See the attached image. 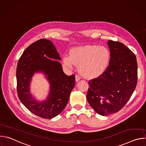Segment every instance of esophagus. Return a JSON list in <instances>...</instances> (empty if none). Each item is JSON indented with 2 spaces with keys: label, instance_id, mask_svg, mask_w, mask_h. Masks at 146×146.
<instances>
[{
  "label": "esophagus",
  "instance_id": "34e87169",
  "mask_svg": "<svg viewBox=\"0 0 146 146\" xmlns=\"http://www.w3.org/2000/svg\"><path fill=\"white\" fill-rule=\"evenodd\" d=\"M75 78H76V82L78 81L81 79L80 76H78V75H77V74H76V75L75 76Z\"/></svg>",
  "mask_w": 146,
  "mask_h": 146
}]
</instances>
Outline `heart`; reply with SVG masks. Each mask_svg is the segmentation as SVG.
Here are the masks:
<instances>
[{
	"instance_id": "heart-1",
	"label": "heart",
	"mask_w": 146,
	"mask_h": 146,
	"mask_svg": "<svg viewBox=\"0 0 146 146\" xmlns=\"http://www.w3.org/2000/svg\"><path fill=\"white\" fill-rule=\"evenodd\" d=\"M110 59V53L106 47L87 45L72 48L70 56L64 57V62L69 68L73 65L78 66V72L83 76L96 78L106 71Z\"/></svg>"
}]
</instances>
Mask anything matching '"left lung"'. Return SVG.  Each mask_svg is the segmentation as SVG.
<instances>
[{"mask_svg": "<svg viewBox=\"0 0 146 146\" xmlns=\"http://www.w3.org/2000/svg\"><path fill=\"white\" fill-rule=\"evenodd\" d=\"M109 65L100 76L90 80L87 99L99 114L108 115L119 111L126 105L137 82L136 55L123 43L108 40Z\"/></svg>", "mask_w": 146, "mask_h": 146, "instance_id": "8db88e82", "label": "left lung"}]
</instances>
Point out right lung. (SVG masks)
I'll use <instances>...</instances> for the list:
<instances>
[{"label":"right lung","instance_id":"add662e5","mask_svg":"<svg viewBox=\"0 0 146 146\" xmlns=\"http://www.w3.org/2000/svg\"><path fill=\"white\" fill-rule=\"evenodd\" d=\"M59 54L51 41L41 38L26 48L18 62L16 77L18 98L23 105L33 114L46 119L54 118L66 107L70 93L75 86L74 74L67 76L62 70ZM43 71L51 84L48 100L36 101L29 94V83L35 72Z\"/></svg>","mask_w":146,"mask_h":146}]
</instances>
